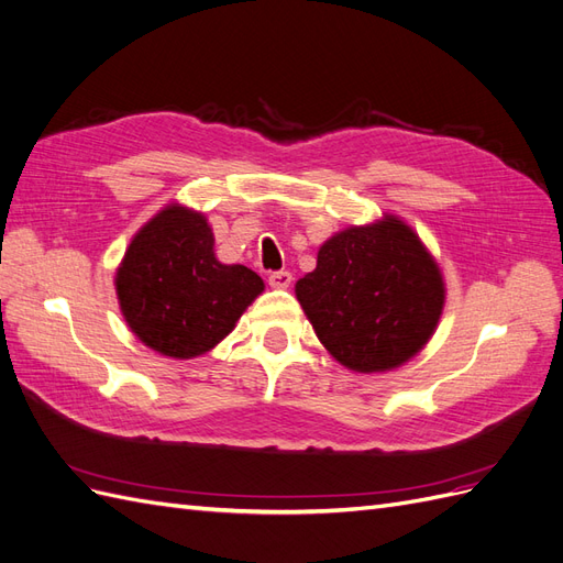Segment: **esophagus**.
Returning a JSON list of instances; mask_svg holds the SVG:
<instances>
[{"mask_svg":"<svg viewBox=\"0 0 563 563\" xmlns=\"http://www.w3.org/2000/svg\"><path fill=\"white\" fill-rule=\"evenodd\" d=\"M267 282H269L272 288H288L294 282V275H291V272H286V269H279V272H272Z\"/></svg>","mask_w":563,"mask_h":563,"instance_id":"1","label":"esophagus"}]
</instances>
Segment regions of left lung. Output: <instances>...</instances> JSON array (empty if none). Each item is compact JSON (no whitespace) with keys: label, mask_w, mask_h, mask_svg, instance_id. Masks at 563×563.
Listing matches in <instances>:
<instances>
[{"label":"left lung","mask_w":563,"mask_h":563,"mask_svg":"<svg viewBox=\"0 0 563 563\" xmlns=\"http://www.w3.org/2000/svg\"><path fill=\"white\" fill-rule=\"evenodd\" d=\"M296 298L335 360L360 373L397 368L432 338L446 288L420 236L397 216L323 242Z\"/></svg>","instance_id":"8db88e82"}]
</instances>
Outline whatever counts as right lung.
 I'll return each instance as SVG.
<instances>
[{"label":"right lung","instance_id":"obj_1","mask_svg":"<svg viewBox=\"0 0 563 563\" xmlns=\"http://www.w3.org/2000/svg\"><path fill=\"white\" fill-rule=\"evenodd\" d=\"M207 218L180 203L162 209L135 232L114 286L129 329L147 347L192 360L216 347L263 294V279L213 253Z\"/></svg>","mask_w":563,"mask_h":563}]
</instances>
